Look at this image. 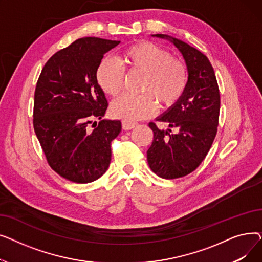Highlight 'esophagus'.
I'll list each match as a JSON object with an SVG mask.
<instances>
[{"mask_svg": "<svg viewBox=\"0 0 262 262\" xmlns=\"http://www.w3.org/2000/svg\"><path fill=\"white\" fill-rule=\"evenodd\" d=\"M137 124L135 122H130V121H122V127L123 129H132L134 128Z\"/></svg>", "mask_w": 262, "mask_h": 262, "instance_id": "1", "label": "esophagus"}]
</instances>
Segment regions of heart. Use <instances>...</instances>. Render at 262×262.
<instances>
[{
	"instance_id": "b5f03b06",
	"label": "heart",
	"mask_w": 262,
	"mask_h": 262,
	"mask_svg": "<svg viewBox=\"0 0 262 262\" xmlns=\"http://www.w3.org/2000/svg\"><path fill=\"white\" fill-rule=\"evenodd\" d=\"M122 63L129 72L144 74L141 95H124L112 104V114L125 121H137L153 116L157 102L164 108L172 107L184 94L188 71L186 64L171 58V54L159 46L138 42L122 52ZM124 68L113 59L105 58L96 70V80L108 95H119L124 86Z\"/></svg>"
}]
</instances>
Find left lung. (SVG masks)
Listing matches in <instances>:
<instances>
[{"label": "left lung", "mask_w": 262, "mask_h": 262, "mask_svg": "<svg viewBox=\"0 0 262 262\" xmlns=\"http://www.w3.org/2000/svg\"><path fill=\"white\" fill-rule=\"evenodd\" d=\"M152 36L169 40L183 55L188 71L182 98L156 119L178 133L171 135L169 128L148 123L154 132L146 152L148 166L159 177L174 180L193 172L209 152L219 125L220 92L213 68L202 52L169 35Z\"/></svg>", "instance_id": "1"}]
</instances>
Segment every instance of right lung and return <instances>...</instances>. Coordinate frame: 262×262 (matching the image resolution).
<instances>
[{
	"label": "right lung",
	"mask_w": 262,
	"mask_h": 262,
	"mask_svg": "<svg viewBox=\"0 0 262 262\" xmlns=\"http://www.w3.org/2000/svg\"><path fill=\"white\" fill-rule=\"evenodd\" d=\"M119 43L98 37L79 38L53 55L37 81L34 129L50 167L70 182L96 181L112 160L110 143L122 125L119 120L102 119L108 102L96 70L104 54ZM93 118L101 121L90 129Z\"/></svg>",
	"instance_id": "obj_1"
}]
</instances>
